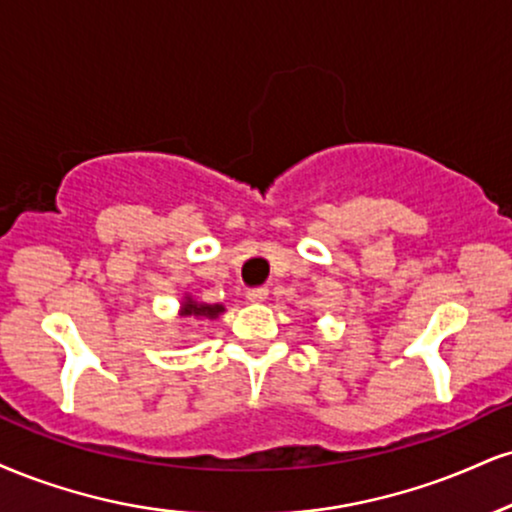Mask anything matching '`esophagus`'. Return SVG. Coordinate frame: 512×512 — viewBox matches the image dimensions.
Wrapping results in <instances>:
<instances>
[{"instance_id": "obj_1", "label": "esophagus", "mask_w": 512, "mask_h": 512, "mask_svg": "<svg viewBox=\"0 0 512 512\" xmlns=\"http://www.w3.org/2000/svg\"><path fill=\"white\" fill-rule=\"evenodd\" d=\"M267 295H269V288H252L245 298H248L250 303H264V300H267Z\"/></svg>"}]
</instances>
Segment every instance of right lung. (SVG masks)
<instances>
[{
	"label": "right lung",
	"mask_w": 512,
	"mask_h": 512,
	"mask_svg": "<svg viewBox=\"0 0 512 512\" xmlns=\"http://www.w3.org/2000/svg\"><path fill=\"white\" fill-rule=\"evenodd\" d=\"M224 312V305H207V303H195L190 295H186L181 303V317H205V319H217Z\"/></svg>",
	"instance_id": "add662e5"
}]
</instances>
